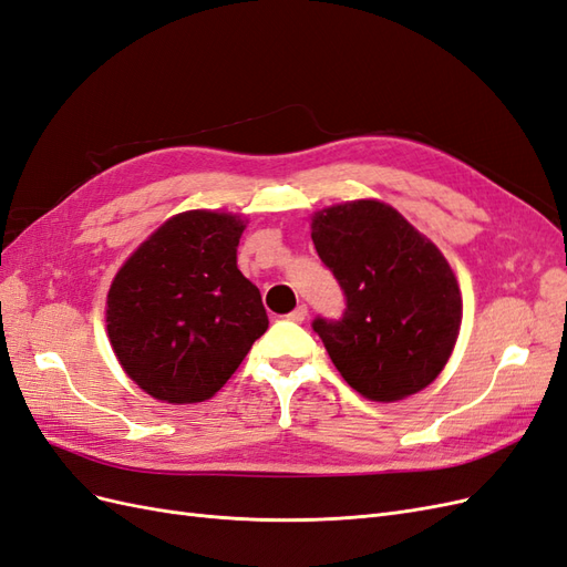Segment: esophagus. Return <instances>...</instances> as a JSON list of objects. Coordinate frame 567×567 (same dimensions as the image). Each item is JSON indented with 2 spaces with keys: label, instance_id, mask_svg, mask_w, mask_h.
I'll return each mask as SVG.
<instances>
[{
  "label": "esophagus",
  "instance_id": "esophagus-1",
  "mask_svg": "<svg viewBox=\"0 0 567 567\" xmlns=\"http://www.w3.org/2000/svg\"><path fill=\"white\" fill-rule=\"evenodd\" d=\"M286 319H288V321H293V323H302V321L307 319V307H305V305H298L293 312L286 315Z\"/></svg>",
  "mask_w": 567,
  "mask_h": 567
}]
</instances>
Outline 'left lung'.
I'll list each match as a JSON object with an SVG mask.
<instances>
[{
  "instance_id": "8db88e82",
  "label": "left lung",
  "mask_w": 567,
  "mask_h": 567,
  "mask_svg": "<svg viewBox=\"0 0 567 567\" xmlns=\"http://www.w3.org/2000/svg\"><path fill=\"white\" fill-rule=\"evenodd\" d=\"M312 241L346 293L340 319L312 321L342 379L373 402L431 385L463 315L456 277L437 246L381 200L315 213Z\"/></svg>"
}]
</instances>
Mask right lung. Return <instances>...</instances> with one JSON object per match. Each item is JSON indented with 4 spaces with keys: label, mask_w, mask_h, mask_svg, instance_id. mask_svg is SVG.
<instances>
[{
    "label": "right lung",
    "mask_w": 567,
    "mask_h": 567,
    "mask_svg": "<svg viewBox=\"0 0 567 567\" xmlns=\"http://www.w3.org/2000/svg\"><path fill=\"white\" fill-rule=\"evenodd\" d=\"M244 229L229 213H179L115 274L109 338L120 367L151 398L210 400L267 331L260 290L236 267Z\"/></svg>",
    "instance_id": "right-lung-1"
}]
</instances>
